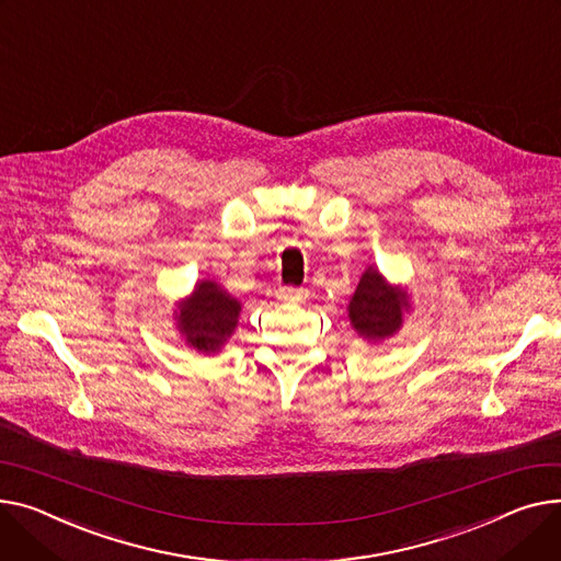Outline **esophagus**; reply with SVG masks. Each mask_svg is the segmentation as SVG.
<instances>
[{
    "mask_svg": "<svg viewBox=\"0 0 561 561\" xmlns=\"http://www.w3.org/2000/svg\"><path fill=\"white\" fill-rule=\"evenodd\" d=\"M282 300H288V302H302V300H307L309 297V290L307 288H290V286H284V288H279V293H277Z\"/></svg>",
    "mask_w": 561,
    "mask_h": 561,
    "instance_id": "obj_1",
    "label": "esophagus"
}]
</instances>
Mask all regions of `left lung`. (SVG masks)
Segmentation results:
<instances>
[{"instance_id": "8db88e82", "label": "left lung", "mask_w": 561, "mask_h": 561, "mask_svg": "<svg viewBox=\"0 0 561 561\" xmlns=\"http://www.w3.org/2000/svg\"><path fill=\"white\" fill-rule=\"evenodd\" d=\"M408 307V293L388 284L375 266H369L352 295L347 311L358 335L367 341H383L401 329Z\"/></svg>"}]
</instances>
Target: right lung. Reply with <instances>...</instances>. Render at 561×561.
Wrapping results in <instances>:
<instances>
[{"mask_svg": "<svg viewBox=\"0 0 561 561\" xmlns=\"http://www.w3.org/2000/svg\"><path fill=\"white\" fill-rule=\"evenodd\" d=\"M239 313L241 302L237 297L222 290L214 279H203L180 305L175 320L186 345L203 354H214L234 333Z\"/></svg>", "mask_w": 561, "mask_h": 561, "instance_id": "right-lung-1", "label": "right lung"}]
</instances>
